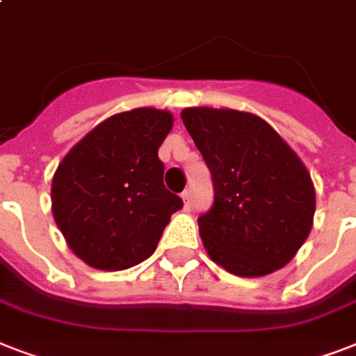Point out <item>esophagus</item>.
<instances>
[{
  "label": "esophagus",
  "instance_id": "esophagus-1",
  "mask_svg": "<svg viewBox=\"0 0 356 356\" xmlns=\"http://www.w3.org/2000/svg\"><path fill=\"white\" fill-rule=\"evenodd\" d=\"M181 197H183L184 207H186V209H188L190 203H192V190H184L183 194H181Z\"/></svg>",
  "mask_w": 356,
  "mask_h": 356
}]
</instances>
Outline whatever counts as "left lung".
<instances>
[{
	"instance_id": "8db88e82",
	"label": "left lung",
	"mask_w": 356,
	"mask_h": 356,
	"mask_svg": "<svg viewBox=\"0 0 356 356\" xmlns=\"http://www.w3.org/2000/svg\"><path fill=\"white\" fill-rule=\"evenodd\" d=\"M181 118L214 181V205L197 222L209 257L238 277L281 270L314 225L316 190L303 161L257 114L186 107Z\"/></svg>"
}]
</instances>
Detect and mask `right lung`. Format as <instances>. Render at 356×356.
<instances>
[{
  "instance_id": "add662e5",
  "label": "right lung",
  "mask_w": 356,
  "mask_h": 356,
  "mask_svg": "<svg viewBox=\"0 0 356 356\" xmlns=\"http://www.w3.org/2000/svg\"><path fill=\"white\" fill-rule=\"evenodd\" d=\"M173 127L164 108L103 120L58 162L51 212L68 248L92 268L127 270L155 253L181 197L162 183L159 147Z\"/></svg>"
}]
</instances>
